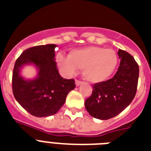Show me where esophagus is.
<instances>
[{
  "label": "esophagus",
  "mask_w": 151,
  "mask_h": 151,
  "mask_svg": "<svg viewBox=\"0 0 151 151\" xmlns=\"http://www.w3.org/2000/svg\"><path fill=\"white\" fill-rule=\"evenodd\" d=\"M83 82H81V81H78V80H76V86H80L81 84H83Z\"/></svg>",
  "instance_id": "1"
}]
</instances>
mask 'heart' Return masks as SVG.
I'll return each mask as SVG.
<instances>
[{"instance_id":"b5f03b06","label":"heart","mask_w":151,"mask_h":151,"mask_svg":"<svg viewBox=\"0 0 151 151\" xmlns=\"http://www.w3.org/2000/svg\"><path fill=\"white\" fill-rule=\"evenodd\" d=\"M56 61L67 74L74 75L77 68H80L87 81L99 83L109 79L114 73L118 56L110 48L89 46L72 50L68 55L58 53Z\"/></svg>"}]
</instances>
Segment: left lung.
<instances>
[{
    "mask_svg": "<svg viewBox=\"0 0 151 151\" xmlns=\"http://www.w3.org/2000/svg\"><path fill=\"white\" fill-rule=\"evenodd\" d=\"M120 64L114 76L102 83H96L85 107L93 117L109 119L117 116L130 104L137 93L139 66L134 57L119 49Z\"/></svg>",
    "mask_w": 151,
    "mask_h": 151,
    "instance_id": "8db88e82",
    "label": "left lung"
}]
</instances>
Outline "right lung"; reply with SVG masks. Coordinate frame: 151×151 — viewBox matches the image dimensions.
<instances>
[{
  "mask_svg": "<svg viewBox=\"0 0 151 151\" xmlns=\"http://www.w3.org/2000/svg\"><path fill=\"white\" fill-rule=\"evenodd\" d=\"M48 44L24 51L16 60L12 76V89L17 103L32 115L46 117L55 114L64 105L67 95L75 89L74 79L63 78L58 73L55 48ZM26 65H33L37 75L33 79L22 76Z\"/></svg>",
  "mask_w": 151,
  "mask_h": 151,
  "instance_id": "right-lung-1",
  "label": "right lung"
}]
</instances>
